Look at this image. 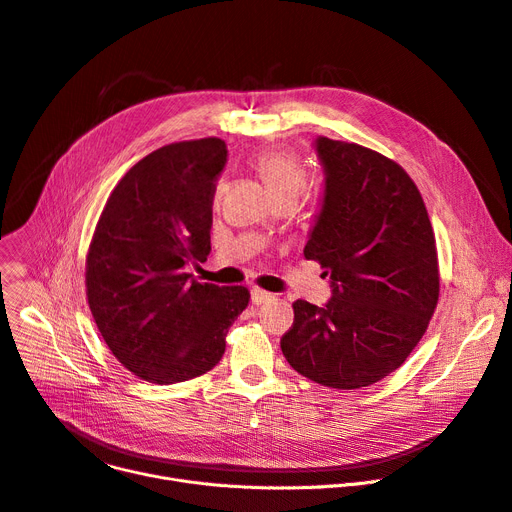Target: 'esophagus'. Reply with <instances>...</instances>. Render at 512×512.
<instances>
[{"instance_id":"esophagus-1","label":"esophagus","mask_w":512,"mask_h":512,"mask_svg":"<svg viewBox=\"0 0 512 512\" xmlns=\"http://www.w3.org/2000/svg\"><path fill=\"white\" fill-rule=\"evenodd\" d=\"M271 296H274V294H269V292H265V290H261V288H253V290H251V302H253V304H263V302L271 300Z\"/></svg>"}]
</instances>
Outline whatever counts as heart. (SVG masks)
<instances>
[{"label":"heart","instance_id":"obj_1","mask_svg":"<svg viewBox=\"0 0 512 512\" xmlns=\"http://www.w3.org/2000/svg\"><path fill=\"white\" fill-rule=\"evenodd\" d=\"M253 166L276 201H296L306 187V170L290 150H261L253 156Z\"/></svg>","mask_w":512,"mask_h":512}]
</instances>
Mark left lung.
Here are the masks:
<instances>
[{
  "mask_svg": "<svg viewBox=\"0 0 512 512\" xmlns=\"http://www.w3.org/2000/svg\"><path fill=\"white\" fill-rule=\"evenodd\" d=\"M325 195L304 257L331 280L325 306L296 300L282 337L288 364L333 389L385 379L418 346L440 276L424 199L405 170L370 148L317 138Z\"/></svg>",
  "mask_w": 512,
  "mask_h": 512,
  "instance_id": "left-lung-1",
  "label": "left lung"
}]
</instances>
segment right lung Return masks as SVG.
<instances>
[{
	"mask_svg": "<svg viewBox=\"0 0 512 512\" xmlns=\"http://www.w3.org/2000/svg\"><path fill=\"white\" fill-rule=\"evenodd\" d=\"M226 144H168L133 164L107 199L86 255V296L113 356L135 377L173 385L212 370L249 304L245 286L187 274L208 259Z\"/></svg>",
	"mask_w": 512,
	"mask_h": 512,
	"instance_id": "1",
	"label": "right lung"
}]
</instances>
